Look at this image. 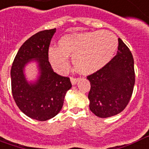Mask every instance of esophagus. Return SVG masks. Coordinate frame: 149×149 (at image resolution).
Listing matches in <instances>:
<instances>
[{"label":"esophagus","mask_w":149,"mask_h":149,"mask_svg":"<svg viewBox=\"0 0 149 149\" xmlns=\"http://www.w3.org/2000/svg\"><path fill=\"white\" fill-rule=\"evenodd\" d=\"M70 80H71V83L72 85H74L77 84V82L78 81V79L77 78H74V77H71L70 78Z\"/></svg>","instance_id":"esophagus-1"}]
</instances>
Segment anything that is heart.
<instances>
[{
	"label": "heart",
	"instance_id": "heart-1",
	"mask_svg": "<svg viewBox=\"0 0 149 149\" xmlns=\"http://www.w3.org/2000/svg\"><path fill=\"white\" fill-rule=\"evenodd\" d=\"M118 38L109 31H97L68 35L59 41V46L48 49L49 62L55 71L62 73L72 55L75 69L82 73H91L101 69L111 60L118 47Z\"/></svg>",
	"mask_w": 149,
	"mask_h": 149
}]
</instances>
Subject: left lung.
Instances as JSON below:
<instances>
[{
  "label": "left lung",
  "mask_w": 149,
  "mask_h": 149,
  "mask_svg": "<svg viewBox=\"0 0 149 149\" xmlns=\"http://www.w3.org/2000/svg\"><path fill=\"white\" fill-rule=\"evenodd\" d=\"M87 79L91 84L89 108L97 117L114 116L125 108L133 94L135 72L133 55L121 38L117 54Z\"/></svg>",
  "instance_id": "obj_1"
}]
</instances>
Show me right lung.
<instances>
[{"label": "right lung", "instance_id": "1", "mask_svg": "<svg viewBox=\"0 0 149 149\" xmlns=\"http://www.w3.org/2000/svg\"><path fill=\"white\" fill-rule=\"evenodd\" d=\"M56 28L36 33L19 49L11 69L13 99L19 110L31 118L47 121L60 112L67 91L72 88L69 77L54 72L49 61L48 49ZM31 60L37 62L40 76L28 82L25 66Z\"/></svg>", "mask_w": 149, "mask_h": 149}]
</instances>
